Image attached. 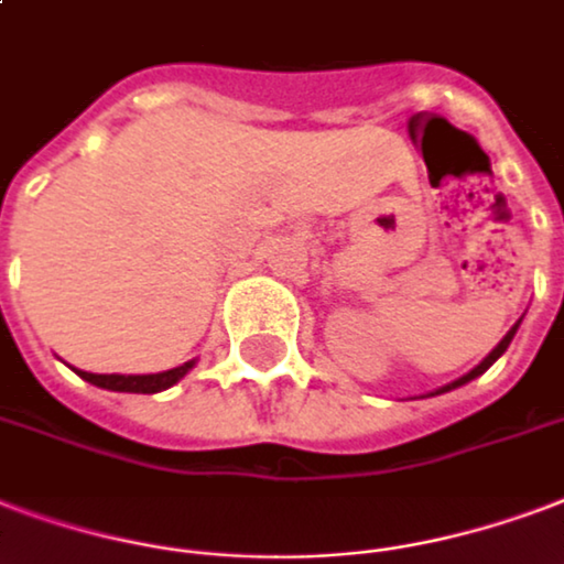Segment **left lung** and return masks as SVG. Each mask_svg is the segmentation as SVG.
<instances>
[{"instance_id":"obj_1","label":"left lung","mask_w":564,"mask_h":564,"mask_svg":"<svg viewBox=\"0 0 564 564\" xmlns=\"http://www.w3.org/2000/svg\"><path fill=\"white\" fill-rule=\"evenodd\" d=\"M518 328H521V319H518V322H514V325H511L509 334H506V337H502L500 343L494 346L491 355H488V358H485L482 364H479V367H473L470 372H467V376L455 378V381H449V384H444V387H437V390H432V393H425V397H441V393H449V390H455V387H462V384H467V381H473V378L482 376L485 369H491L494 364H497V358H502V355H506V349H509V343H511V339H514V334H518Z\"/></svg>"}]
</instances>
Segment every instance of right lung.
Masks as SVG:
<instances>
[{
    "instance_id": "add662e5",
    "label": "right lung",
    "mask_w": 564,
    "mask_h": 564,
    "mask_svg": "<svg viewBox=\"0 0 564 564\" xmlns=\"http://www.w3.org/2000/svg\"><path fill=\"white\" fill-rule=\"evenodd\" d=\"M195 360H186V364H180L174 369H165V372H150V376H118V372H111V376H97V372H82L76 369V376L85 378L88 384L102 387V390H115V393H162L167 387H174L180 378L186 376L188 369L195 367Z\"/></svg>"
}]
</instances>
